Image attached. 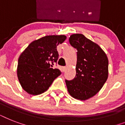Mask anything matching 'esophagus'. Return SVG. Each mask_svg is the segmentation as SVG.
Returning <instances> with one entry per match:
<instances>
[{"instance_id":"1","label":"esophagus","mask_w":125,"mask_h":125,"mask_svg":"<svg viewBox=\"0 0 125 125\" xmlns=\"http://www.w3.org/2000/svg\"><path fill=\"white\" fill-rule=\"evenodd\" d=\"M62 69L63 71H65V70L66 69V67H62Z\"/></svg>"}]
</instances>
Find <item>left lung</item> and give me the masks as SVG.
<instances>
[{"instance_id": "1", "label": "left lung", "mask_w": 125, "mask_h": 125, "mask_svg": "<svg viewBox=\"0 0 125 125\" xmlns=\"http://www.w3.org/2000/svg\"><path fill=\"white\" fill-rule=\"evenodd\" d=\"M69 41L77 50L76 73L65 83L73 98L85 101L96 95L107 80L108 60L103 49L83 34H73Z\"/></svg>"}]
</instances>
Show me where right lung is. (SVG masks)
Segmentation results:
<instances>
[{
	"mask_svg": "<svg viewBox=\"0 0 125 125\" xmlns=\"http://www.w3.org/2000/svg\"><path fill=\"white\" fill-rule=\"evenodd\" d=\"M66 40V36H47L32 42L18 60L17 76L24 91L37 95L48 89L61 71L54 69L58 52L56 47Z\"/></svg>",
	"mask_w": 125,
	"mask_h": 125,
	"instance_id": "right-lung-1",
	"label": "right lung"
}]
</instances>
